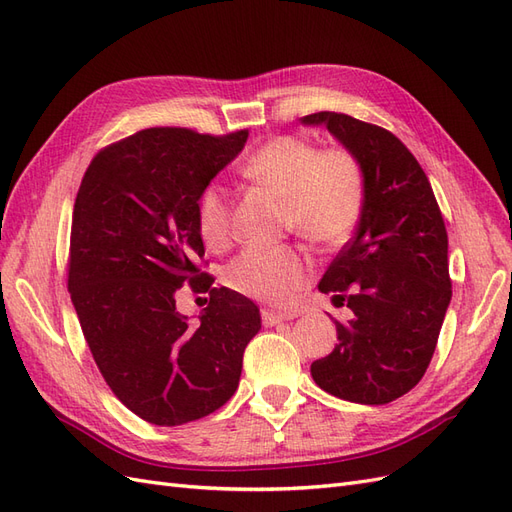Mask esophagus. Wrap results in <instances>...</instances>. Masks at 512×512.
Returning <instances> with one entry per match:
<instances>
[{"label": "esophagus", "mask_w": 512, "mask_h": 512, "mask_svg": "<svg viewBox=\"0 0 512 512\" xmlns=\"http://www.w3.org/2000/svg\"><path fill=\"white\" fill-rule=\"evenodd\" d=\"M291 319L289 313H281V311H272V309H264L261 311V321H264V326L272 328L276 324H283V321Z\"/></svg>", "instance_id": "34e87169"}]
</instances>
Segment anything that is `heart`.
Wrapping results in <instances>:
<instances>
[{"label": "heart", "mask_w": 512, "mask_h": 512, "mask_svg": "<svg viewBox=\"0 0 512 512\" xmlns=\"http://www.w3.org/2000/svg\"><path fill=\"white\" fill-rule=\"evenodd\" d=\"M240 173L285 199V227L311 244H341L362 216L364 175L358 158L345 148L319 150L306 139L279 135L248 156ZM197 227L214 251L231 242V199L223 186L210 184L201 191ZM306 274L309 266L296 246H248L231 259L225 281L248 298L287 302L304 285Z\"/></svg>", "instance_id": "heart-1"}]
</instances>
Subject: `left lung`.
Instances as JSON below:
<instances>
[{"label": "left lung", "instance_id": "8db88e82", "mask_svg": "<svg viewBox=\"0 0 512 512\" xmlns=\"http://www.w3.org/2000/svg\"><path fill=\"white\" fill-rule=\"evenodd\" d=\"M302 124H324L364 175L356 236L319 281L354 315L334 321L339 343L311 375L334 397L384 405L420 382L440 337L452 298L444 218L425 171L390 130L332 111Z\"/></svg>", "mask_w": 512, "mask_h": 512}]
</instances>
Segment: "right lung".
Wrapping results in <instances>:
<instances>
[{"instance_id": "right-lung-1", "label": "right lung", "mask_w": 512, "mask_h": 512, "mask_svg": "<svg viewBox=\"0 0 512 512\" xmlns=\"http://www.w3.org/2000/svg\"><path fill=\"white\" fill-rule=\"evenodd\" d=\"M248 130L201 135L145 128L87 167L70 227L68 291L96 367L130 412L158 427L199 420L238 388L261 328L253 300L212 287L197 199L236 158ZM186 284L210 293L197 327L174 311Z\"/></svg>"}]
</instances>
